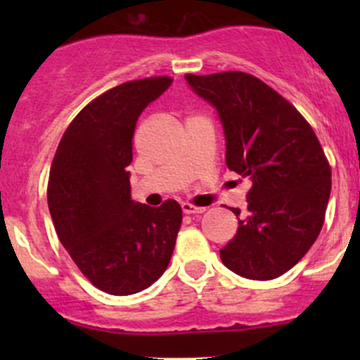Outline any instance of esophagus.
Instances as JSON below:
<instances>
[{"instance_id":"esophagus-1","label":"esophagus","mask_w":360,"mask_h":360,"mask_svg":"<svg viewBox=\"0 0 360 360\" xmlns=\"http://www.w3.org/2000/svg\"><path fill=\"white\" fill-rule=\"evenodd\" d=\"M183 212L184 214H202V212H205V207H197V205H193V203H183Z\"/></svg>"}]
</instances>
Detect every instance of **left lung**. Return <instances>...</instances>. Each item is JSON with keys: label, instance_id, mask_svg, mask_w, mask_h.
<instances>
[{"label": "left lung", "instance_id": "left-lung-1", "mask_svg": "<svg viewBox=\"0 0 360 360\" xmlns=\"http://www.w3.org/2000/svg\"><path fill=\"white\" fill-rule=\"evenodd\" d=\"M184 78L219 112L228 169L252 183L249 214L219 250L221 261L252 281L281 277L308 252L324 224L331 195L324 150L301 112L256 76L224 71Z\"/></svg>", "mask_w": 360, "mask_h": 360}]
</instances>
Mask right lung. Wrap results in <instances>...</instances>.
<instances>
[{
	"instance_id": "1",
	"label": "right lung",
	"mask_w": 360,
	"mask_h": 360,
	"mask_svg": "<svg viewBox=\"0 0 360 360\" xmlns=\"http://www.w3.org/2000/svg\"><path fill=\"white\" fill-rule=\"evenodd\" d=\"M170 83L151 76L101 94L69 123L50 167L46 193L60 244L97 289L115 296L162 277L183 221L176 200L134 202L127 170L137 118Z\"/></svg>"
}]
</instances>
